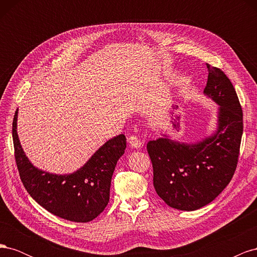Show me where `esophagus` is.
<instances>
[{
  "mask_svg": "<svg viewBox=\"0 0 257 257\" xmlns=\"http://www.w3.org/2000/svg\"><path fill=\"white\" fill-rule=\"evenodd\" d=\"M128 144L131 145L132 148H136V149H139L143 146V142L136 136H131L128 137Z\"/></svg>",
  "mask_w": 257,
  "mask_h": 257,
  "instance_id": "34e87169",
  "label": "esophagus"
}]
</instances>
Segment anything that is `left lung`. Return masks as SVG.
Instances as JSON below:
<instances>
[{
  "label": "left lung",
  "instance_id": "1",
  "mask_svg": "<svg viewBox=\"0 0 257 257\" xmlns=\"http://www.w3.org/2000/svg\"><path fill=\"white\" fill-rule=\"evenodd\" d=\"M208 68L204 94L217 108L216 126L196 142L162 134L147 145L158 195L172 208L194 211L211 203L226 188L237 167L242 136V109L230 80L220 68Z\"/></svg>",
  "mask_w": 257,
  "mask_h": 257
}]
</instances>
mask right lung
<instances>
[{"label":"right lung","instance_id":"add662e5","mask_svg":"<svg viewBox=\"0 0 257 257\" xmlns=\"http://www.w3.org/2000/svg\"><path fill=\"white\" fill-rule=\"evenodd\" d=\"M17 120L18 109L13 121L15 158L21 181L31 197L64 220L87 223L95 219L109 201L112 174L126 148L125 136L120 134L107 141L76 172L58 175L31 163L19 141Z\"/></svg>","mask_w":257,"mask_h":257}]
</instances>
